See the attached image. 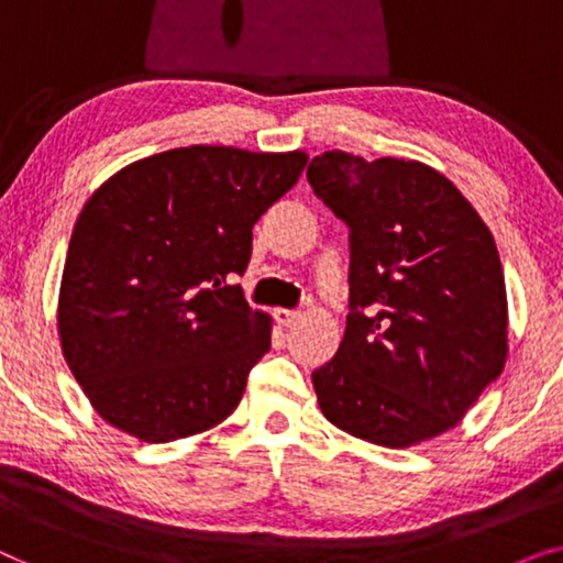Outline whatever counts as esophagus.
I'll use <instances>...</instances> for the list:
<instances>
[{
	"label": "esophagus",
	"instance_id": "1",
	"mask_svg": "<svg viewBox=\"0 0 563 563\" xmlns=\"http://www.w3.org/2000/svg\"><path fill=\"white\" fill-rule=\"evenodd\" d=\"M299 318H302V312H299V310H284V307L274 310V320L279 322L282 328H291Z\"/></svg>",
	"mask_w": 563,
	"mask_h": 563
}]
</instances>
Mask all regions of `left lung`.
<instances>
[{
	"label": "left lung",
	"instance_id": "8db88e82",
	"mask_svg": "<svg viewBox=\"0 0 563 563\" xmlns=\"http://www.w3.org/2000/svg\"><path fill=\"white\" fill-rule=\"evenodd\" d=\"M314 195L349 225V318L314 368L325 418L407 449L456 426L507 356V295L489 228L420 161L325 151L307 166Z\"/></svg>",
	"mask_w": 563,
	"mask_h": 563
}]
</instances>
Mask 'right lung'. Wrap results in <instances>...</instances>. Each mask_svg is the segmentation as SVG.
Listing matches in <instances>:
<instances>
[{
	"label": "right lung",
	"instance_id": "right-lung-1",
	"mask_svg": "<svg viewBox=\"0 0 563 563\" xmlns=\"http://www.w3.org/2000/svg\"><path fill=\"white\" fill-rule=\"evenodd\" d=\"M307 153L189 145L107 179L76 220L58 295L66 364L110 426L148 443L210 430L241 402L272 320L233 284L253 225Z\"/></svg>",
	"mask_w": 563,
	"mask_h": 563
}]
</instances>
